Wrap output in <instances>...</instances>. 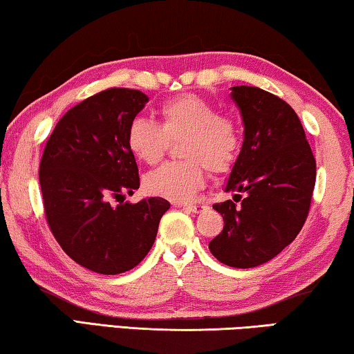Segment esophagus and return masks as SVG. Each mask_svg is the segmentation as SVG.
Wrapping results in <instances>:
<instances>
[{
    "label": "esophagus",
    "instance_id": "obj_1",
    "mask_svg": "<svg viewBox=\"0 0 354 354\" xmlns=\"http://www.w3.org/2000/svg\"><path fill=\"white\" fill-rule=\"evenodd\" d=\"M176 207H183L185 210L193 212V214H203L207 210V205L204 204H176Z\"/></svg>",
    "mask_w": 354,
    "mask_h": 354
}]
</instances>
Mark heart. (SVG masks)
I'll return each instance as SVG.
<instances>
[{
  "mask_svg": "<svg viewBox=\"0 0 354 354\" xmlns=\"http://www.w3.org/2000/svg\"><path fill=\"white\" fill-rule=\"evenodd\" d=\"M160 123L138 117L129 123L127 145L145 165H156L171 140L182 139V161H169L144 178L147 193L185 203L205 182V167L215 174L230 171L242 147L239 123L223 115L212 102L182 95L160 107Z\"/></svg>",
  "mask_w": 354,
  "mask_h": 354,
  "instance_id": "heart-1",
  "label": "heart"
}]
</instances>
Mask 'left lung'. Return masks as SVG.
<instances>
[{"instance_id": "left-lung-1", "label": "left lung", "mask_w": 354, "mask_h": 354, "mask_svg": "<svg viewBox=\"0 0 354 354\" xmlns=\"http://www.w3.org/2000/svg\"><path fill=\"white\" fill-rule=\"evenodd\" d=\"M243 122V144L225 192L234 201L215 204L225 220L209 250L220 263L257 268L295 241L308 215L317 162L297 113L279 96L257 86H232Z\"/></svg>"}]
</instances>
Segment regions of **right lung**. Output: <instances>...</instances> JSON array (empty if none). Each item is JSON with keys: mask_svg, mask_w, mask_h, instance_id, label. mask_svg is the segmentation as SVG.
<instances>
[{"mask_svg": "<svg viewBox=\"0 0 354 354\" xmlns=\"http://www.w3.org/2000/svg\"><path fill=\"white\" fill-rule=\"evenodd\" d=\"M147 102L149 96L129 88L86 97L57 123L42 155L39 183L52 234L71 259L97 274L136 268L171 207L162 198L124 201L139 188L127 131Z\"/></svg>", "mask_w": 354, "mask_h": 354, "instance_id": "right-lung-1", "label": "right lung"}]
</instances>
